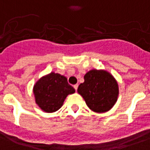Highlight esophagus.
<instances>
[{"mask_svg":"<svg viewBox=\"0 0 150 150\" xmlns=\"http://www.w3.org/2000/svg\"><path fill=\"white\" fill-rule=\"evenodd\" d=\"M74 88H75V90H77V88H78V85L76 84V85H74Z\"/></svg>","mask_w":150,"mask_h":150,"instance_id":"esophagus-1","label":"esophagus"}]
</instances>
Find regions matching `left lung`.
Masks as SVG:
<instances>
[{"instance_id":"8db88e82","label":"left lung","mask_w":150,"mask_h":150,"mask_svg":"<svg viewBox=\"0 0 150 150\" xmlns=\"http://www.w3.org/2000/svg\"><path fill=\"white\" fill-rule=\"evenodd\" d=\"M84 79L77 92L88 108L97 112L109 111L118 96V85L114 77L107 71L93 69L85 75Z\"/></svg>"}]
</instances>
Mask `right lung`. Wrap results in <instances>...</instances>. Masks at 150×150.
<instances>
[{"label":"right lung","mask_w":150,"mask_h":150,"mask_svg":"<svg viewBox=\"0 0 150 150\" xmlns=\"http://www.w3.org/2000/svg\"><path fill=\"white\" fill-rule=\"evenodd\" d=\"M33 93L38 106L45 112H53L62 106L66 97L75 93V89L65 76L51 73L38 80Z\"/></svg>","instance_id":"add662e5"}]
</instances>
